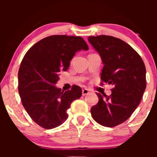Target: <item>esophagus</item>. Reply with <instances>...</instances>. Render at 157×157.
Masks as SVG:
<instances>
[{
	"label": "esophagus",
	"instance_id": "34e87169",
	"mask_svg": "<svg viewBox=\"0 0 157 157\" xmlns=\"http://www.w3.org/2000/svg\"><path fill=\"white\" fill-rule=\"evenodd\" d=\"M89 93V90L87 89H82V94L83 95V96H86V94H88Z\"/></svg>",
	"mask_w": 157,
	"mask_h": 157
}]
</instances>
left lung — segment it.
<instances>
[{"label": "left lung", "instance_id": "left-lung-1", "mask_svg": "<svg viewBox=\"0 0 157 157\" xmlns=\"http://www.w3.org/2000/svg\"><path fill=\"white\" fill-rule=\"evenodd\" d=\"M88 40L103 63L101 80L113 86L110 96L97 93L99 101L91 109V116L100 125L114 127L126 121L140 103L146 88L145 64L122 40L99 35L90 36Z\"/></svg>", "mask_w": 157, "mask_h": 157}]
</instances>
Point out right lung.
I'll return each mask as SVG.
<instances>
[{"mask_svg": "<svg viewBox=\"0 0 157 157\" xmlns=\"http://www.w3.org/2000/svg\"><path fill=\"white\" fill-rule=\"evenodd\" d=\"M88 49L79 36L52 35L26 52L19 68L18 91L23 107L37 125L52 129L67 120L66 111L82 96V89L73 86L64 92L55 84L59 73L67 71L75 53Z\"/></svg>", "mask_w": 157, "mask_h": 157, "instance_id": "right-lung-1", "label": "right lung"}]
</instances>
